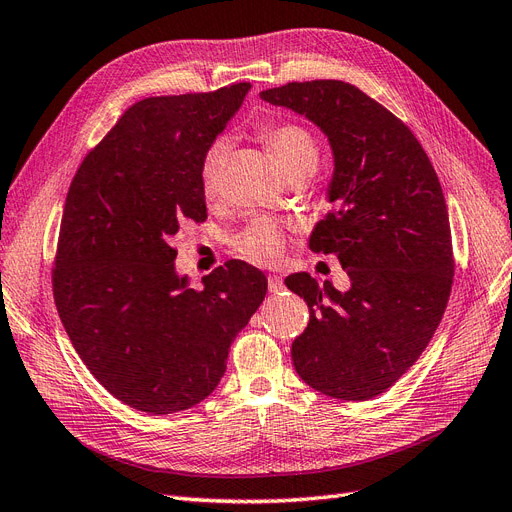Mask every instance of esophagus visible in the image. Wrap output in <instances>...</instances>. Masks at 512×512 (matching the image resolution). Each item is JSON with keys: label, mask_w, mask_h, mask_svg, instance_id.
<instances>
[{"label": "esophagus", "mask_w": 512, "mask_h": 512, "mask_svg": "<svg viewBox=\"0 0 512 512\" xmlns=\"http://www.w3.org/2000/svg\"><path fill=\"white\" fill-rule=\"evenodd\" d=\"M282 278L280 276H270L268 278V289H270V293H278V291H282Z\"/></svg>", "instance_id": "obj_1"}]
</instances>
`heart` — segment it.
Listing matches in <instances>:
<instances>
[{"instance_id": "heart-1", "label": "heart", "mask_w": 512, "mask_h": 512, "mask_svg": "<svg viewBox=\"0 0 512 512\" xmlns=\"http://www.w3.org/2000/svg\"><path fill=\"white\" fill-rule=\"evenodd\" d=\"M259 137L270 147L272 156L287 177L312 173L314 170L318 162V143L306 126L291 120H272L259 126ZM230 147L232 145L227 139H217L204 151L200 164V185L206 198L219 194ZM234 244L251 261L270 263L285 249V234L274 221L255 219L236 236Z\"/></svg>"}]
</instances>
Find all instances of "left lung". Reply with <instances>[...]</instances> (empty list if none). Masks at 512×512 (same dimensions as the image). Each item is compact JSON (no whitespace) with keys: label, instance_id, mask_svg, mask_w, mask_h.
Listing matches in <instances>:
<instances>
[{"label":"left lung","instance_id":"obj_1","mask_svg":"<svg viewBox=\"0 0 512 512\" xmlns=\"http://www.w3.org/2000/svg\"><path fill=\"white\" fill-rule=\"evenodd\" d=\"M259 97L329 139L333 211L310 249L337 255L350 276L348 291L306 272L285 280L310 308L291 348L295 371L333 399H373L418 361L447 308L456 263L439 177L413 132L352 84L289 82Z\"/></svg>","mask_w":512,"mask_h":512}]
</instances>
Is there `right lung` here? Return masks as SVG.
<instances>
[{"mask_svg":"<svg viewBox=\"0 0 512 512\" xmlns=\"http://www.w3.org/2000/svg\"><path fill=\"white\" fill-rule=\"evenodd\" d=\"M249 82L135 103L75 173L52 291L88 371L132 409L166 415L211 394L268 278L232 259L189 289L173 238L206 219L200 164Z\"/></svg>","mask_w":512,"mask_h":512,"instance_id":"right-lung-1","label":"right lung"}]
</instances>
